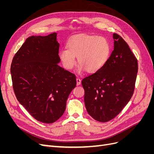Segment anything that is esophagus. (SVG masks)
Listing matches in <instances>:
<instances>
[{
    "instance_id": "34e87169",
    "label": "esophagus",
    "mask_w": 154,
    "mask_h": 154,
    "mask_svg": "<svg viewBox=\"0 0 154 154\" xmlns=\"http://www.w3.org/2000/svg\"><path fill=\"white\" fill-rule=\"evenodd\" d=\"M76 84L77 85H80L81 84V80L80 78H76Z\"/></svg>"
}]
</instances>
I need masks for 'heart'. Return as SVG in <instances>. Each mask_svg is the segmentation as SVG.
Listing matches in <instances>:
<instances>
[{"instance_id": "obj_1", "label": "heart", "mask_w": 154, "mask_h": 154, "mask_svg": "<svg viewBox=\"0 0 154 154\" xmlns=\"http://www.w3.org/2000/svg\"><path fill=\"white\" fill-rule=\"evenodd\" d=\"M67 49L59 51L58 57L63 67L71 69L76 63L80 66L78 72L82 74L87 71L89 73L99 71L106 63L111 53V45L105 37L79 35L69 41Z\"/></svg>"}]
</instances>
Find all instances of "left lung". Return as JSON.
I'll return each instance as SVG.
<instances>
[{
    "instance_id": "obj_1",
    "label": "left lung",
    "mask_w": 154,
    "mask_h": 154,
    "mask_svg": "<svg viewBox=\"0 0 154 154\" xmlns=\"http://www.w3.org/2000/svg\"><path fill=\"white\" fill-rule=\"evenodd\" d=\"M114 50L105 66L85 78L84 101L88 114L100 122L114 119L133 95L137 60L127 42L113 34Z\"/></svg>"
}]
</instances>
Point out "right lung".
Wrapping results in <instances>:
<instances>
[{
  "label": "right lung",
  "instance_id": "obj_1",
  "mask_svg": "<svg viewBox=\"0 0 154 154\" xmlns=\"http://www.w3.org/2000/svg\"><path fill=\"white\" fill-rule=\"evenodd\" d=\"M57 33L27 38L11 66L17 99L38 122L53 123L64 113L76 85L74 74L58 66Z\"/></svg>",
  "mask_w": 154,
  "mask_h": 154
}]
</instances>
